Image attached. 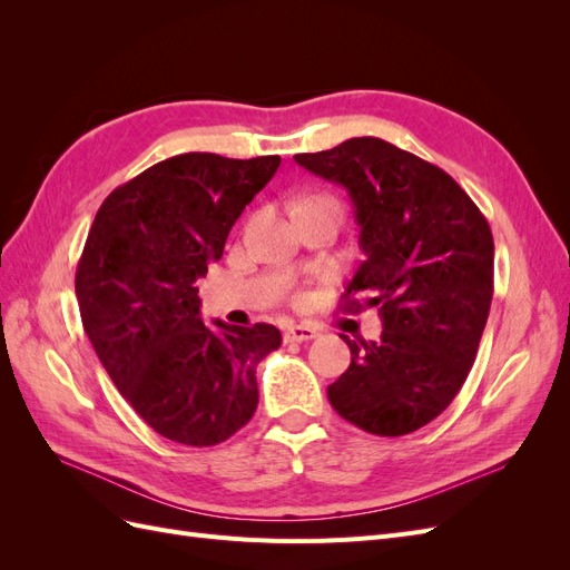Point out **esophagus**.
<instances>
[{
    "label": "esophagus",
    "instance_id": "34e87169",
    "mask_svg": "<svg viewBox=\"0 0 570 570\" xmlns=\"http://www.w3.org/2000/svg\"><path fill=\"white\" fill-rule=\"evenodd\" d=\"M316 335H318L316 327L306 325V323L285 327V342H308V340H314Z\"/></svg>",
    "mask_w": 570,
    "mask_h": 570
}]
</instances>
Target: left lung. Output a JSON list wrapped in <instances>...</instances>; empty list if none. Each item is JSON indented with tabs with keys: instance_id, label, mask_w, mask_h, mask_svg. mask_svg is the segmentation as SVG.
<instances>
[{
	"instance_id": "1",
	"label": "left lung",
	"mask_w": 570,
	"mask_h": 570,
	"mask_svg": "<svg viewBox=\"0 0 570 570\" xmlns=\"http://www.w3.org/2000/svg\"><path fill=\"white\" fill-rule=\"evenodd\" d=\"M308 174L342 185L366 258L344 308L377 306V342L350 340L352 364L327 387L344 421L400 438L452 404L485 331L494 243L485 216L442 168L381 137L295 154Z\"/></svg>"
}]
</instances>
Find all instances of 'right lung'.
Listing matches in <instances>:
<instances>
[{
  "label": "right lung",
  "instance_id": "1",
  "mask_svg": "<svg viewBox=\"0 0 570 570\" xmlns=\"http://www.w3.org/2000/svg\"><path fill=\"white\" fill-rule=\"evenodd\" d=\"M278 166L178 154L116 187L95 216L76 271L82 327L124 400L166 440L214 446L254 416L256 366L281 331L206 325L197 281Z\"/></svg>",
  "mask_w": 570,
  "mask_h": 570
}]
</instances>
